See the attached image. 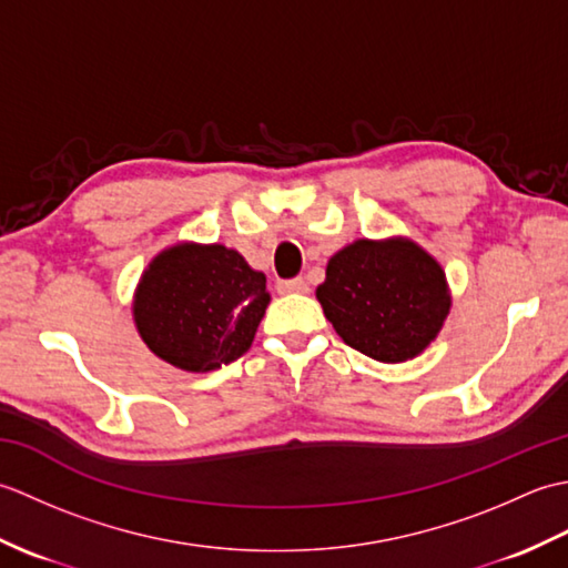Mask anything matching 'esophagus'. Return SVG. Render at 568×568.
<instances>
[{
  "mask_svg": "<svg viewBox=\"0 0 568 568\" xmlns=\"http://www.w3.org/2000/svg\"><path fill=\"white\" fill-rule=\"evenodd\" d=\"M277 291H281V293H307L310 285H307L305 277H291V281L277 283Z\"/></svg>",
  "mask_w": 568,
  "mask_h": 568,
  "instance_id": "obj_1",
  "label": "esophagus"
}]
</instances>
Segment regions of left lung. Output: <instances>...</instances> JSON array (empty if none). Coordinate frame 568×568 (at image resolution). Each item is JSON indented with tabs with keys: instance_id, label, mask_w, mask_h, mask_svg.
<instances>
[{
	"instance_id": "8db88e82",
	"label": "left lung",
	"mask_w": 568,
	"mask_h": 568,
	"mask_svg": "<svg viewBox=\"0 0 568 568\" xmlns=\"http://www.w3.org/2000/svg\"><path fill=\"white\" fill-rule=\"evenodd\" d=\"M317 300L344 344L383 364L425 352L452 307L442 265L403 236L334 253Z\"/></svg>"
}]
</instances>
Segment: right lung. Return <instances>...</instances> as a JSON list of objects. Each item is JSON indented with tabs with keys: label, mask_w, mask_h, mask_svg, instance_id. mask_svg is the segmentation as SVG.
<instances>
[{
	"label": "right lung",
	"mask_w": 568,
	"mask_h": 568,
	"mask_svg": "<svg viewBox=\"0 0 568 568\" xmlns=\"http://www.w3.org/2000/svg\"><path fill=\"white\" fill-rule=\"evenodd\" d=\"M271 295L265 275L222 244H175L143 271L134 322L165 364L207 373L232 364L256 336Z\"/></svg>",
	"instance_id": "add662e5"
}]
</instances>
